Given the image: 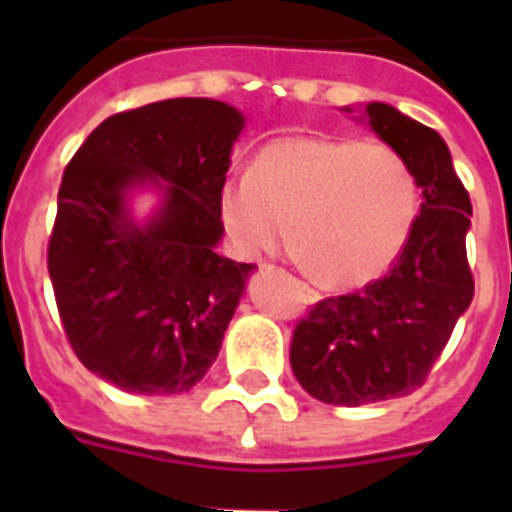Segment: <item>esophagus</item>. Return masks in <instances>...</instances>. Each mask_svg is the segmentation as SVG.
Returning a JSON list of instances; mask_svg holds the SVG:
<instances>
[{"label": "esophagus", "instance_id": "obj_1", "mask_svg": "<svg viewBox=\"0 0 512 512\" xmlns=\"http://www.w3.org/2000/svg\"><path fill=\"white\" fill-rule=\"evenodd\" d=\"M300 287H303V292H305V297H308V300H319V295H316V292H313L308 284H300Z\"/></svg>", "mask_w": 512, "mask_h": 512}]
</instances>
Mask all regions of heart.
I'll list each match as a JSON object with an SVG mask.
<instances>
[{
  "label": "heart",
  "instance_id": "obj_1",
  "mask_svg": "<svg viewBox=\"0 0 512 512\" xmlns=\"http://www.w3.org/2000/svg\"><path fill=\"white\" fill-rule=\"evenodd\" d=\"M420 212L412 167L382 143L353 138L273 140L249 175L228 177L217 217L233 252L247 260L287 244L329 287H361L404 252Z\"/></svg>",
  "mask_w": 512,
  "mask_h": 512
}]
</instances>
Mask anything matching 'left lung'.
<instances>
[{
    "label": "left lung",
    "mask_w": 512,
    "mask_h": 512,
    "mask_svg": "<svg viewBox=\"0 0 512 512\" xmlns=\"http://www.w3.org/2000/svg\"><path fill=\"white\" fill-rule=\"evenodd\" d=\"M361 116L412 167L422 204L388 276L353 295L327 297L297 321L292 372L313 398L335 406L420 388L473 300L465 252L473 207L444 138L388 103H366Z\"/></svg>",
    "instance_id": "8db88e82"
}]
</instances>
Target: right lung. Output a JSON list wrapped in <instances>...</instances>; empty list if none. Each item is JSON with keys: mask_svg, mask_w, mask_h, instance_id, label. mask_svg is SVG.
I'll list each match as a JSON object with an SVG mask.
<instances>
[{"mask_svg": "<svg viewBox=\"0 0 512 512\" xmlns=\"http://www.w3.org/2000/svg\"><path fill=\"white\" fill-rule=\"evenodd\" d=\"M244 116L172 98L108 116L63 172L47 247L55 303L76 358L140 396L185 393L207 374L255 265L217 255V193ZM138 187L160 191L146 224Z\"/></svg>", "mask_w": 512, "mask_h": 512, "instance_id": "add662e5", "label": "right lung"}]
</instances>
